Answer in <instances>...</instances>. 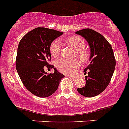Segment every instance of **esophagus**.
<instances>
[{"label":"esophagus","instance_id":"34e87169","mask_svg":"<svg viewBox=\"0 0 129 129\" xmlns=\"http://www.w3.org/2000/svg\"><path fill=\"white\" fill-rule=\"evenodd\" d=\"M67 77H69V78H71V79H73V80H75V79H76L75 77H74V76H72V75H67Z\"/></svg>","mask_w":129,"mask_h":129}]
</instances>
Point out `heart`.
<instances>
[{
    "label": "heart",
    "instance_id": "heart-1",
    "mask_svg": "<svg viewBox=\"0 0 129 129\" xmlns=\"http://www.w3.org/2000/svg\"><path fill=\"white\" fill-rule=\"evenodd\" d=\"M65 42L77 50V54L83 62H86L89 59V52L84 49L85 41L83 38L78 36H73L65 40ZM61 43L59 40H54L50 45V52L54 58H58L61 54ZM81 65L80 61L77 58L67 60L60 59L56 62V66L60 72L66 74L74 73Z\"/></svg>",
    "mask_w": 129,
    "mask_h": 129
}]
</instances>
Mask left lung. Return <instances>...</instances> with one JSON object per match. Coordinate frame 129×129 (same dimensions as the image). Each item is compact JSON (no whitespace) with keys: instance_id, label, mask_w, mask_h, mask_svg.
Listing matches in <instances>:
<instances>
[{"instance_id":"obj_1","label":"left lung","mask_w":129,"mask_h":129,"mask_svg":"<svg viewBox=\"0 0 129 129\" xmlns=\"http://www.w3.org/2000/svg\"><path fill=\"white\" fill-rule=\"evenodd\" d=\"M88 41L90 47V63L84 70L86 85L77 88L82 95L86 97L97 96L109 84L114 72L116 59L111 45L105 37L92 29L86 28L77 31Z\"/></svg>"}]
</instances>
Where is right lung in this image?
<instances>
[{
  "instance_id": "1",
  "label": "right lung",
  "mask_w": 129,
  "mask_h": 129,
  "mask_svg": "<svg viewBox=\"0 0 129 129\" xmlns=\"http://www.w3.org/2000/svg\"><path fill=\"white\" fill-rule=\"evenodd\" d=\"M63 34L53 29L38 27L28 32L20 41L16 57V69L25 88L40 97H47L56 91L63 74L54 68L53 73L45 72L44 68H53L51 61L50 45Z\"/></svg>"
}]
</instances>
